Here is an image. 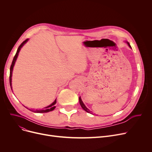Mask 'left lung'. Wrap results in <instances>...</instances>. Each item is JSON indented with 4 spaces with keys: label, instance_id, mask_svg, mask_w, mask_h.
Wrapping results in <instances>:
<instances>
[{
    "label": "left lung",
    "instance_id": "left-lung-1",
    "mask_svg": "<svg viewBox=\"0 0 152 152\" xmlns=\"http://www.w3.org/2000/svg\"><path fill=\"white\" fill-rule=\"evenodd\" d=\"M127 44H128V45L129 46V47H130V48H131V45H130V44H129V43L128 42H127ZM79 103H80V105H81V107L83 108V109L84 110H85V111H86V112H87V113H92V111H91L88 108H87L85 106V105L84 104V103L83 102V101H82V100H81V97H79Z\"/></svg>",
    "mask_w": 152,
    "mask_h": 152
}]
</instances>
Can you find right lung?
<instances>
[{
    "instance_id": "add662e5",
    "label": "right lung",
    "mask_w": 152,
    "mask_h": 152,
    "mask_svg": "<svg viewBox=\"0 0 152 152\" xmlns=\"http://www.w3.org/2000/svg\"><path fill=\"white\" fill-rule=\"evenodd\" d=\"M28 39H26L25 41H23V42L21 44V45L19 46V47L18 48V50H17V53H16V54H15V57H14V58H13V61H12V65H11V66H10V79H9V80H10V85L11 89H12V71H13V66H14V65H15V61H16V60H17V57H18V53L20 52V50H21V48L24 45V44H26V43L28 42ZM56 103H57V100H56V99H55V101L52 103V104H50V105L47 106V107L44 108V110H33V109H29L28 108H27V107H26L27 109L29 110L30 111H33V112H34V113H47V112H49V111H51L53 110L55 108V104ZM24 107H25V106H24Z\"/></svg>"
}]
</instances>
